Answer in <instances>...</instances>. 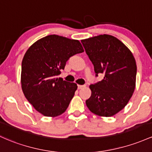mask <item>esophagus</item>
Masks as SVG:
<instances>
[{
    "label": "esophagus",
    "instance_id": "1",
    "mask_svg": "<svg viewBox=\"0 0 152 152\" xmlns=\"http://www.w3.org/2000/svg\"><path fill=\"white\" fill-rule=\"evenodd\" d=\"M84 85H78V89H82V88H84Z\"/></svg>",
    "mask_w": 152,
    "mask_h": 152
}]
</instances>
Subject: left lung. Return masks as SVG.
Returning <instances> with one entry per match:
<instances>
[{
    "mask_svg": "<svg viewBox=\"0 0 152 152\" xmlns=\"http://www.w3.org/2000/svg\"><path fill=\"white\" fill-rule=\"evenodd\" d=\"M94 66L96 76L104 73L101 81L89 86L91 96L86 101L89 110L101 117H111L122 110L136 87V60L121 40L109 34L81 39Z\"/></svg>",
    "mask_w": 152,
    "mask_h": 152,
    "instance_id": "8db88e82",
    "label": "left lung"
}]
</instances>
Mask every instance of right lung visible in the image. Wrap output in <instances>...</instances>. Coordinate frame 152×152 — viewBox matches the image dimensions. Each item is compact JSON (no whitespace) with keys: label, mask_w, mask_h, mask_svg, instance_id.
Here are the masks:
<instances>
[{"label":"right lung","mask_w":152,"mask_h":152,"mask_svg":"<svg viewBox=\"0 0 152 152\" xmlns=\"http://www.w3.org/2000/svg\"><path fill=\"white\" fill-rule=\"evenodd\" d=\"M84 51L79 40L56 34L29 47L21 63V84L25 97L37 111L54 118L66 110L77 84L57 76L69 58Z\"/></svg>","instance_id":"right-lung-1"}]
</instances>
